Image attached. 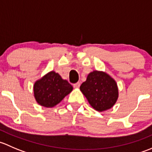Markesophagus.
Returning <instances> with one entry per match:
<instances>
[{
    "label": "esophagus",
    "instance_id": "esophagus-1",
    "mask_svg": "<svg viewBox=\"0 0 152 152\" xmlns=\"http://www.w3.org/2000/svg\"><path fill=\"white\" fill-rule=\"evenodd\" d=\"M73 87H74L75 88H79V87H80V82H77V83L74 84V85H73Z\"/></svg>",
    "mask_w": 152,
    "mask_h": 152
}]
</instances>
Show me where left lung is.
I'll list each match as a JSON object with an SVG mask.
<instances>
[{
    "mask_svg": "<svg viewBox=\"0 0 152 152\" xmlns=\"http://www.w3.org/2000/svg\"><path fill=\"white\" fill-rule=\"evenodd\" d=\"M80 90L96 110L103 112L112 108L118 98L116 82L107 73L94 70L88 74Z\"/></svg>",
    "mask_w": 152,
    "mask_h": 152,
    "instance_id": "left-lung-1",
    "label": "left lung"
}]
</instances>
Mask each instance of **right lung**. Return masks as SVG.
Masks as SVG:
<instances>
[{
  "label": "right lung",
  "mask_w": 152,
  "mask_h": 152,
  "mask_svg": "<svg viewBox=\"0 0 152 152\" xmlns=\"http://www.w3.org/2000/svg\"><path fill=\"white\" fill-rule=\"evenodd\" d=\"M72 90V85L54 71L48 73L34 85V95L37 102L45 107L58 104Z\"/></svg>",
  "instance_id": "obj_1"
}]
</instances>
